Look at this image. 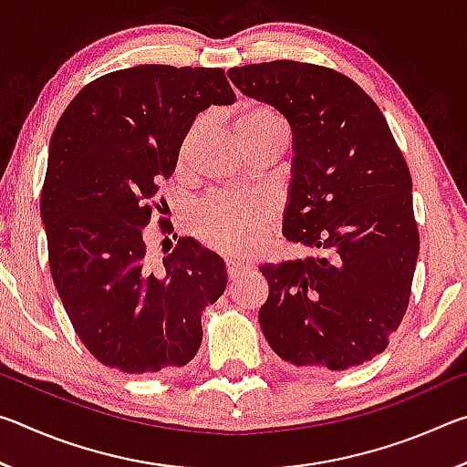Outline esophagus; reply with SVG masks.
I'll list each match as a JSON object with an SVG mask.
<instances>
[{"instance_id":"34e87169","label":"esophagus","mask_w":467,"mask_h":467,"mask_svg":"<svg viewBox=\"0 0 467 467\" xmlns=\"http://www.w3.org/2000/svg\"><path fill=\"white\" fill-rule=\"evenodd\" d=\"M244 270H247V265L241 264V262H236V259H228V262H226V275H228V280L241 278V275L244 274Z\"/></svg>"}]
</instances>
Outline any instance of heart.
<instances>
[{"instance_id":"b5f03b06","label":"heart","mask_w":467,"mask_h":467,"mask_svg":"<svg viewBox=\"0 0 467 467\" xmlns=\"http://www.w3.org/2000/svg\"><path fill=\"white\" fill-rule=\"evenodd\" d=\"M233 130L251 154L282 150L290 140L284 117L265 102H244L233 119ZM203 136V123H193L179 148V164L192 162ZM270 220V205L259 197L214 195L197 205L192 216V233L212 249L228 255H244L255 243L262 226Z\"/></svg>"}]
</instances>
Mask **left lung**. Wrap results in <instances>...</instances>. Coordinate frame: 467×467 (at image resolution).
<instances>
[{
	"mask_svg": "<svg viewBox=\"0 0 467 467\" xmlns=\"http://www.w3.org/2000/svg\"><path fill=\"white\" fill-rule=\"evenodd\" d=\"M228 78L288 119L295 175L282 234L315 251L262 265L267 344L296 367L365 365L389 346L412 295L420 236L406 158L375 100L336 69L278 59Z\"/></svg>",
	"mask_w": 467,
	"mask_h": 467,
	"instance_id": "8db88e82",
	"label": "left lung"
}]
</instances>
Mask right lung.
<instances>
[{
	"label": "right lung",
	"mask_w": 467,
	"mask_h": 467,
	"mask_svg": "<svg viewBox=\"0 0 467 467\" xmlns=\"http://www.w3.org/2000/svg\"><path fill=\"white\" fill-rule=\"evenodd\" d=\"M234 100L220 67L136 66L86 84L55 125L41 193L49 267L102 365L158 373L200 350V315L226 288L223 259L177 239L158 262L146 226L162 212L161 181L175 172L195 115ZM158 228L172 233L162 216Z\"/></svg>",
	"instance_id": "obj_1"
}]
</instances>
